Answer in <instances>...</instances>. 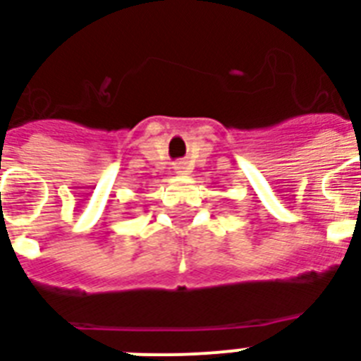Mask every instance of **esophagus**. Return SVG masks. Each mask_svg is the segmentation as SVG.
Returning a JSON list of instances; mask_svg holds the SVG:
<instances>
[{
    "label": "esophagus",
    "mask_w": 361,
    "mask_h": 361,
    "mask_svg": "<svg viewBox=\"0 0 361 361\" xmlns=\"http://www.w3.org/2000/svg\"><path fill=\"white\" fill-rule=\"evenodd\" d=\"M173 169H175V173H177V175H183L184 169H186V164H184V161H177V164L173 166Z\"/></svg>",
    "instance_id": "1"
}]
</instances>
